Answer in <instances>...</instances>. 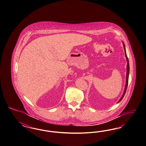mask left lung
<instances>
[{
  "label": "left lung",
  "instance_id": "obj_1",
  "mask_svg": "<svg viewBox=\"0 0 146 146\" xmlns=\"http://www.w3.org/2000/svg\"><path fill=\"white\" fill-rule=\"evenodd\" d=\"M123 46H124V51H125V57L126 58V60L127 62V72H126V84H125V89H124V93L122 95L121 97H120L119 101L118 102V103H119L120 101H121L122 100V99L123 98L124 95L126 93V89L127 87V86H128V76H129V62H128V59L127 56V54H126V49H125V44H124V42H123Z\"/></svg>",
  "mask_w": 146,
  "mask_h": 146
}]
</instances>
